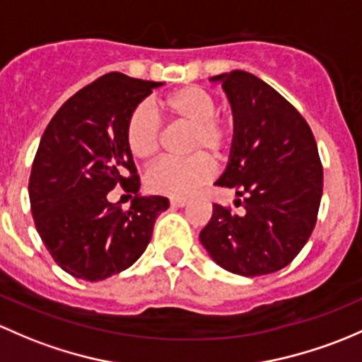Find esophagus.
<instances>
[{
    "mask_svg": "<svg viewBox=\"0 0 362 362\" xmlns=\"http://www.w3.org/2000/svg\"><path fill=\"white\" fill-rule=\"evenodd\" d=\"M189 200L188 199H170V206L173 207H185L188 206Z\"/></svg>",
    "mask_w": 362,
    "mask_h": 362,
    "instance_id": "34e87169",
    "label": "esophagus"
}]
</instances>
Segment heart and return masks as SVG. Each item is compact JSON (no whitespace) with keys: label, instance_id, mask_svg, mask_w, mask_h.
Returning <instances> with one entry per match:
<instances>
[{"label":"heart","instance_id":"heart-1","mask_svg":"<svg viewBox=\"0 0 362 362\" xmlns=\"http://www.w3.org/2000/svg\"><path fill=\"white\" fill-rule=\"evenodd\" d=\"M174 124L188 127L186 151L192 156L182 160L162 158L150 167L144 185L156 195L181 199L195 192L214 174V158H225L237 134L232 113L216 111V98L207 88L186 85L160 103ZM125 139L130 153L137 160L153 158L162 141V124L151 106L139 104L130 113L125 127Z\"/></svg>","mask_w":362,"mask_h":362}]
</instances>
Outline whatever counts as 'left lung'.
Masks as SVG:
<instances>
[{
	"instance_id": "obj_1",
	"label": "left lung",
	"mask_w": 362,
	"mask_h": 362,
	"mask_svg": "<svg viewBox=\"0 0 362 362\" xmlns=\"http://www.w3.org/2000/svg\"><path fill=\"white\" fill-rule=\"evenodd\" d=\"M211 81L223 83L237 125L228 165L216 186L235 189L244 212L214 204L200 242L232 274H274L296 258L317 221V143L300 111L255 74L235 69Z\"/></svg>"
}]
</instances>
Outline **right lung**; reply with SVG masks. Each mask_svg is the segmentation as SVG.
<instances>
[{
  "mask_svg": "<svg viewBox=\"0 0 362 362\" xmlns=\"http://www.w3.org/2000/svg\"><path fill=\"white\" fill-rule=\"evenodd\" d=\"M160 85L107 73L66 100L45 129L29 177L31 212L54 262L73 277L98 282L136 263L169 207L165 197L137 195L125 139L134 107ZM117 184L134 195L129 211L107 202Z\"/></svg>",
  "mask_w": 362,
  "mask_h": 362,
  "instance_id": "add662e5",
  "label": "right lung"
}]
</instances>
